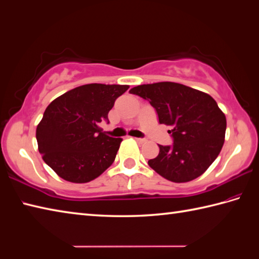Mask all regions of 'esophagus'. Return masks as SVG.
<instances>
[{
    "mask_svg": "<svg viewBox=\"0 0 259 259\" xmlns=\"http://www.w3.org/2000/svg\"><path fill=\"white\" fill-rule=\"evenodd\" d=\"M135 141L137 142V143H144V142H146V140L145 139H140V137H135Z\"/></svg>",
    "mask_w": 259,
    "mask_h": 259,
    "instance_id": "1",
    "label": "esophagus"
}]
</instances>
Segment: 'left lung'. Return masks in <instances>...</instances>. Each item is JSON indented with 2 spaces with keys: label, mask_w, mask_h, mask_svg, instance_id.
Masks as SVG:
<instances>
[{
  "label": "left lung",
  "mask_w": 259,
  "mask_h": 259,
  "mask_svg": "<svg viewBox=\"0 0 259 259\" xmlns=\"http://www.w3.org/2000/svg\"><path fill=\"white\" fill-rule=\"evenodd\" d=\"M130 93L149 102L158 122L171 128L173 144L158 145L148 165L174 183L193 181L214 162L224 145L226 117L208 94L174 82L135 86Z\"/></svg>",
  "instance_id": "left-lung-1"
}]
</instances>
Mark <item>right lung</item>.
I'll return each instance as SVG.
<instances>
[{
    "label": "right lung",
    "instance_id": "obj_1",
    "mask_svg": "<svg viewBox=\"0 0 259 259\" xmlns=\"http://www.w3.org/2000/svg\"><path fill=\"white\" fill-rule=\"evenodd\" d=\"M128 85L86 84L66 92L47 107L36 127L38 152L63 180L88 183L113 164L122 139L99 127Z\"/></svg>",
    "mask_w": 259,
    "mask_h": 259
}]
</instances>
